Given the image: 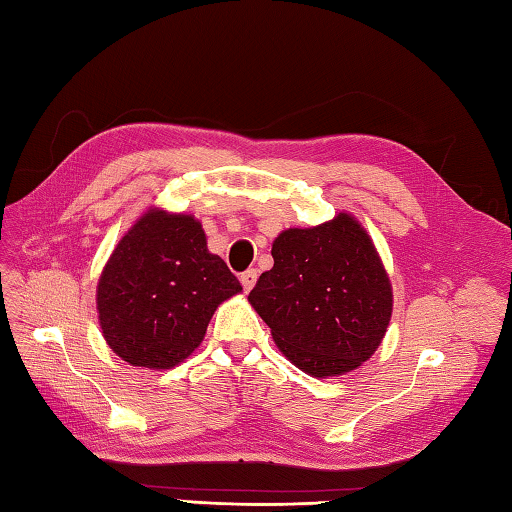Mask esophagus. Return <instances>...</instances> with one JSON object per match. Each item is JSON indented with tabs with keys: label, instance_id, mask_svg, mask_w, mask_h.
<instances>
[{
	"label": "esophagus",
	"instance_id": "esophagus-1",
	"mask_svg": "<svg viewBox=\"0 0 512 512\" xmlns=\"http://www.w3.org/2000/svg\"><path fill=\"white\" fill-rule=\"evenodd\" d=\"M239 281H242V286H244L246 292L253 290V286L257 284V270L255 268L246 270V273H242V277H239Z\"/></svg>",
	"mask_w": 512,
	"mask_h": 512
}]
</instances>
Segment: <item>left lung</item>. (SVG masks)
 Masks as SVG:
<instances>
[{
  "label": "left lung",
  "mask_w": 512,
  "mask_h": 512,
  "mask_svg": "<svg viewBox=\"0 0 512 512\" xmlns=\"http://www.w3.org/2000/svg\"><path fill=\"white\" fill-rule=\"evenodd\" d=\"M248 301L288 361L314 378L354 372L383 343L394 292L372 237L352 213L286 228Z\"/></svg>",
  "instance_id": "8db88e82"
}]
</instances>
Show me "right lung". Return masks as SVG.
I'll list each match as a JSON object with an SVG mask.
<instances>
[{
  "label": "right lung",
  "instance_id": "obj_1",
  "mask_svg": "<svg viewBox=\"0 0 512 512\" xmlns=\"http://www.w3.org/2000/svg\"><path fill=\"white\" fill-rule=\"evenodd\" d=\"M239 292L200 220L149 206L103 266L96 312L116 356L162 372L198 350L217 306Z\"/></svg>",
  "mask_w": 512,
  "mask_h": 512
}]
</instances>
